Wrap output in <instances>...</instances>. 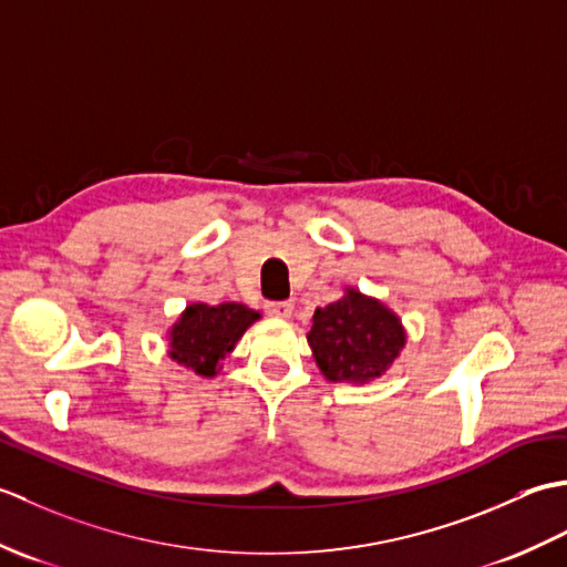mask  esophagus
<instances>
[{"mask_svg":"<svg viewBox=\"0 0 567 567\" xmlns=\"http://www.w3.org/2000/svg\"><path fill=\"white\" fill-rule=\"evenodd\" d=\"M265 311L275 319H290L295 315V305L292 302H268L265 305Z\"/></svg>","mask_w":567,"mask_h":567,"instance_id":"esophagus-1","label":"esophagus"}]
</instances>
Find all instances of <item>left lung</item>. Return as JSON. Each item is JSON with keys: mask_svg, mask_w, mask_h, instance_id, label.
<instances>
[{"mask_svg": "<svg viewBox=\"0 0 567 567\" xmlns=\"http://www.w3.org/2000/svg\"><path fill=\"white\" fill-rule=\"evenodd\" d=\"M307 343L329 382L368 384L382 378L406 346V329L396 311L378 297L343 287V297L317 307Z\"/></svg>", "mask_w": 567, "mask_h": 567, "instance_id": "left-lung-1", "label": "left lung"}]
</instances>
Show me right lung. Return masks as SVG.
Segmentation results:
<instances>
[{
  "mask_svg": "<svg viewBox=\"0 0 567 567\" xmlns=\"http://www.w3.org/2000/svg\"><path fill=\"white\" fill-rule=\"evenodd\" d=\"M258 319L260 311L240 302H189L165 333L167 355L199 378H216L221 360Z\"/></svg>",
  "mask_w": 567,
  "mask_h": 567,
  "instance_id": "add662e5",
  "label": "right lung"
}]
</instances>
